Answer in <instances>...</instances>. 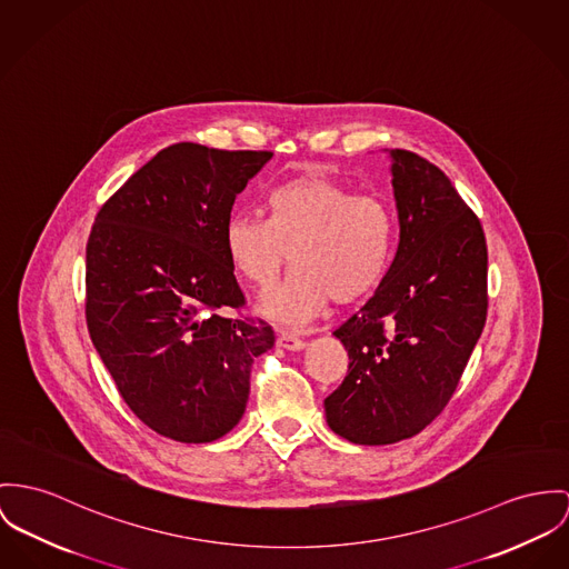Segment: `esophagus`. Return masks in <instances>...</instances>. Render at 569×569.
Listing matches in <instances>:
<instances>
[{
  "mask_svg": "<svg viewBox=\"0 0 569 569\" xmlns=\"http://www.w3.org/2000/svg\"><path fill=\"white\" fill-rule=\"evenodd\" d=\"M277 347L286 350H303L306 349V340H301L297 333L283 331V333H279V338H277Z\"/></svg>",
  "mask_w": 569,
  "mask_h": 569,
  "instance_id": "34e87169",
  "label": "esophagus"
}]
</instances>
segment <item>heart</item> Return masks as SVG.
I'll use <instances>...</instances> for the list:
<instances>
[{
  "label": "heart",
  "instance_id": "obj_1",
  "mask_svg": "<svg viewBox=\"0 0 569 569\" xmlns=\"http://www.w3.org/2000/svg\"><path fill=\"white\" fill-rule=\"evenodd\" d=\"M268 219L236 212L224 220L222 249L249 283L277 281L290 249L295 270L266 292L258 311L281 325H303L333 299L349 306L368 297L392 262L396 219L375 194L320 173L292 177L266 194Z\"/></svg>",
  "mask_w": 569,
  "mask_h": 569
}]
</instances>
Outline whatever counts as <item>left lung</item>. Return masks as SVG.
<instances>
[{
	"label": "left lung",
	"instance_id": "8db88e82",
	"mask_svg": "<svg viewBox=\"0 0 569 569\" xmlns=\"http://www.w3.org/2000/svg\"><path fill=\"white\" fill-rule=\"evenodd\" d=\"M398 249L383 281L333 336L349 352L325 398L333 433L361 446L418 436L457 390L487 318L481 222L425 158L390 149Z\"/></svg>",
	"mask_w": 569,
	"mask_h": 569
}]
</instances>
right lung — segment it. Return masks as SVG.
Listing matches in <instances>:
<instances>
[{"mask_svg": "<svg viewBox=\"0 0 569 569\" xmlns=\"http://www.w3.org/2000/svg\"><path fill=\"white\" fill-rule=\"evenodd\" d=\"M272 158L177 142L99 210L87 244L90 340L131 411L156 433L206 443L249 400L251 363L274 347L244 306L222 249L236 194Z\"/></svg>", "mask_w": 569, "mask_h": 569, "instance_id": "1", "label": "right lung"}]
</instances>
